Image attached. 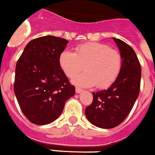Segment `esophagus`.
<instances>
[{"mask_svg":"<svg viewBox=\"0 0 155 155\" xmlns=\"http://www.w3.org/2000/svg\"><path fill=\"white\" fill-rule=\"evenodd\" d=\"M76 94H80V93L83 92V90L80 88H76Z\"/></svg>","mask_w":155,"mask_h":155,"instance_id":"obj_1","label":"esophagus"}]
</instances>
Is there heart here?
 <instances>
[{
  "instance_id": "obj_1",
  "label": "heart",
  "mask_w": 155,
  "mask_h": 155,
  "mask_svg": "<svg viewBox=\"0 0 155 155\" xmlns=\"http://www.w3.org/2000/svg\"><path fill=\"white\" fill-rule=\"evenodd\" d=\"M59 64L68 78L85 68L86 72L72 79L81 87L106 88L115 81L122 67L119 52L101 43H87L78 46L76 53L64 51L59 56Z\"/></svg>"
}]
</instances>
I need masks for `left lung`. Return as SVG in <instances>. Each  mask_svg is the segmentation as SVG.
Returning <instances> with one entry per match:
<instances>
[{"mask_svg": "<svg viewBox=\"0 0 155 155\" xmlns=\"http://www.w3.org/2000/svg\"><path fill=\"white\" fill-rule=\"evenodd\" d=\"M113 40L122 57L120 72L108 88L92 93L94 100L85 110L89 122L101 129L114 128L126 119L140 87L141 67L134 50L119 39Z\"/></svg>", "mask_w": 155, "mask_h": 155, "instance_id": "8db88e82", "label": "left lung"}]
</instances>
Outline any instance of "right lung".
I'll return each instance as SVG.
<instances>
[{"instance_id":"1","label":"right lung","mask_w":155,"mask_h":155,"mask_svg":"<svg viewBox=\"0 0 155 155\" xmlns=\"http://www.w3.org/2000/svg\"><path fill=\"white\" fill-rule=\"evenodd\" d=\"M68 41L54 36L31 40L15 67L14 91L25 116L32 123L47 125L57 119L75 87L59 64Z\"/></svg>"}]
</instances>
